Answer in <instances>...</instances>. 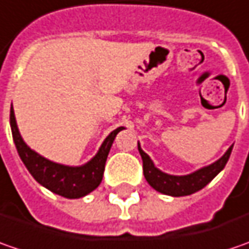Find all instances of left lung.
<instances>
[{
  "instance_id": "8db88e82",
  "label": "left lung",
  "mask_w": 249,
  "mask_h": 249,
  "mask_svg": "<svg viewBox=\"0 0 249 249\" xmlns=\"http://www.w3.org/2000/svg\"><path fill=\"white\" fill-rule=\"evenodd\" d=\"M138 150H139L142 161H143V176L152 188H155L157 192H161L164 195H170V196H187V195H191L203 187H206L212 179L222 171L226 163L229 161V157L231 155L232 146H230L227 149V152L214 163L199 168L191 174H185V176H173V174H167V173L159 170L155 166L153 160L149 157V155L142 150L139 142H138Z\"/></svg>"
}]
</instances>
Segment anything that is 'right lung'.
<instances>
[{"mask_svg":"<svg viewBox=\"0 0 249 249\" xmlns=\"http://www.w3.org/2000/svg\"><path fill=\"white\" fill-rule=\"evenodd\" d=\"M9 124L19 157L26 166L29 173L33 176V178L44 188L68 199H78L86 196L100 185L103 179L106 160L114 139L120 131L124 129V126H118L113 132H110L103 141L102 146L99 147L97 153L88 163L82 166H65L43 157L26 145L19 132L12 107L9 115Z\"/></svg>","mask_w":249,"mask_h":249,"instance_id":"1","label":"right lung"}]
</instances>
